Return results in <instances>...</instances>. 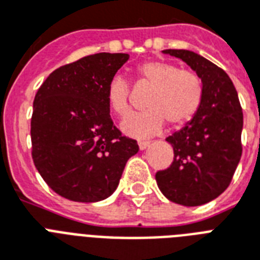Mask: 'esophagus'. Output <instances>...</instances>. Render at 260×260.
<instances>
[{
    "instance_id": "34e87169",
    "label": "esophagus",
    "mask_w": 260,
    "mask_h": 260,
    "mask_svg": "<svg viewBox=\"0 0 260 260\" xmlns=\"http://www.w3.org/2000/svg\"><path fill=\"white\" fill-rule=\"evenodd\" d=\"M148 146H150V142H147V140H140V142H139V148H140V150H146Z\"/></svg>"
}]
</instances>
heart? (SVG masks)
Instances as JSON below:
<instances>
[{"label":"heart","mask_w":260,"mask_h":260,"mask_svg":"<svg viewBox=\"0 0 260 260\" xmlns=\"http://www.w3.org/2000/svg\"><path fill=\"white\" fill-rule=\"evenodd\" d=\"M139 83L152 86L147 97L144 112L131 116L121 124L124 134L135 138H147L159 134L170 121L182 126L191 121L201 108L204 85L197 73L181 69L169 60H150L136 67ZM131 86L125 78L113 77L106 87V101L118 117L131 112Z\"/></svg>","instance_id":"1"}]
</instances>
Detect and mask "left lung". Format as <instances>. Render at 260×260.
I'll return each instance as SVG.
<instances>
[{
	"label": "left lung",
	"mask_w": 260,
	"mask_h": 260,
	"mask_svg": "<svg viewBox=\"0 0 260 260\" xmlns=\"http://www.w3.org/2000/svg\"><path fill=\"white\" fill-rule=\"evenodd\" d=\"M196 71L204 98L196 117L166 139L174 160L155 175L170 201L185 206L204 205L230 186L242 156L243 112L238 91L225 71L187 50H165Z\"/></svg>",
	"instance_id": "obj_1"
}]
</instances>
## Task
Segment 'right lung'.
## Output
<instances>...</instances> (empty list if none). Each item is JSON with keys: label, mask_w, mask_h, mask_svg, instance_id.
<instances>
[{"label": "right lung", "mask_w": 260, "mask_h": 260, "mask_svg": "<svg viewBox=\"0 0 260 260\" xmlns=\"http://www.w3.org/2000/svg\"><path fill=\"white\" fill-rule=\"evenodd\" d=\"M128 54L89 55L59 67L39 87L30 118L32 159L46 183L77 202L105 200L117 189L138 142L110 118L106 87Z\"/></svg>", "instance_id": "right-lung-1"}]
</instances>
